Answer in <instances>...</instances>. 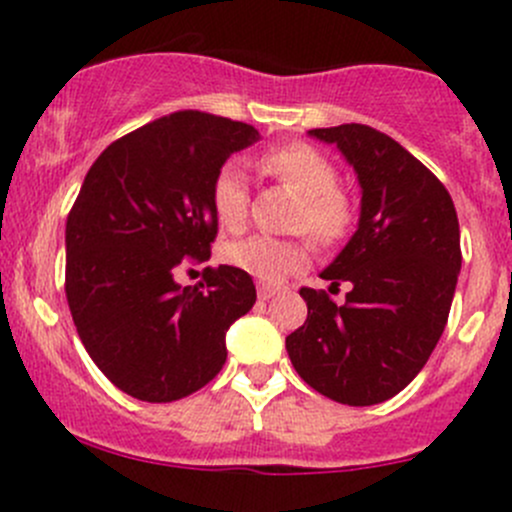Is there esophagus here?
Returning a JSON list of instances; mask_svg holds the SVG:
<instances>
[{"label":"esophagus","instance_id":"esophagus-1","mask_svg":"<svg viewBox=\"0 0 512 512\" xmlns=\"http://www.w3.org/2000/svg\"><path fill=\"white\" fill-rule=\"evenodd\" d=\"M275 294H280V287H275V285H260V287H257V297H260L262 302L272 299Z\"/></svg>","mask_w":512,"mask_h":512}]
</instances>
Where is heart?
Segmentation results:
<instances>
[{
    "instance_id": "1",
    "label": "heart",
    "mask_w": 512,
    "mask_h": 512,
    "mask_svg": "<svg viewBox=\"0 0 512 512\" xmlns=\"http://www.w3.org/2000/svg\"><path fill=\"white\" fill-rule=\"evenodd\" d=\"M260 165L302 195V208L297 213L299 230H307L322 245H332L347 235L352 225V205L337 188V168L322 151L307 143H292L267 151ZM210 205L225 230L235 232L245 225L250 190H247L245 170L237 160H227L215 170L210 183ZM223 255L232 267L245 270L257 280L282 282L302 270L309 252L307 245L299 240L252 235L230 242Z\"/></svg>"
}]
</instances>
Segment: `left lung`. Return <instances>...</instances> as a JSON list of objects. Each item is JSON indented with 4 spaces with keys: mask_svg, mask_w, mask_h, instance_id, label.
Returning <instances> with one entry per match:
<instances>
[{
    "mask_svg": "<svg viewBox=\"0 0 512 512\" xmlns=\"http://www.w3.org/2000/svg\"><path fill=\"white\" fill-rule=\"evenodd\" d=\"M337 146L361 188L356 232L322 270L329 289L349 282L339 307L302 287L307 322L287 337L297 374L327 399L374 406L423 369L451 312L461 230L441 180L404 146L361 123L312 128Z\"/></svg>",
    "mask_w": 512,
    "mask_h": 512,
    "instance_id": "8db88e82",
    "label": "left lung"
}]
</instances>
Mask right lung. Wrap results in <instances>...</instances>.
Here are the masks:
<instances>
[{
    "label": "right lung",
    "instance_id": "obj_1",
    "mask_svg": "<svg viewBox=\"0 0 512 512\" xmlns=\"http://www.w3.org/2000/svg\"><path fill=\"white\" fill-rule=\"evenodd\" d=\"M257 128L178 111L118 138L86 173L66 220V299L86 352L113 386L151 404L203 389L227 359L225 334L257 292L237 267L175 280L218 235L210 183Z\"/></svg>",
    "mask_w": 512,
    "mask_h": 512
}]
</instances>
